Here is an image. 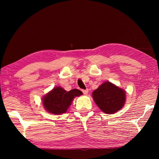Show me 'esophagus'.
<instances>
[{"label":"esophagus","instance_id":"1","mask_svg":"<svg viewBox=\"0 0 159 159\" xmlns=\"http://www.w3.org/2000/svg\"><path fill=\"white\" fill-rule=\"evenodd\" d=\"M82 92L84 94V95H87V94L88 93V90L86 89V90H82Z\"/></svg>","mask_w":159,"mask_h":159}]
</instances>
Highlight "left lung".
<instances>
[{"mask_svg": "<svg viewBox=\"0 0 159 159\" xmlns=\"http://www.w3.org/2000/svg\"><path fill=\"white\" fill-rule=\"evenodd\" d=\"M93 98L99 109L106 114H114L124 105L125 91L110 82H105L93 93Z\"/></svg>", "mask_w": 159, "mask_h": 159, "instance_id": "1", "label": "left lung"}]
</instances>
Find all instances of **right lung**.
<instances>
[{
    "label": "right lung",
    "mask_w": 159,
    "mask_h": 159,
    "mask_svg": "<svg viewBox=\"0 0 159 159\" xmlns=\"http://www.w3.org/2000/svg\"><path fill=\"white\" fill-rule=\"evenodd\" d=\"M81 95L82 92L78 89L67 92L63 88L57 87L43 97V103L48 112L54 114H64L71 105L75 97Z\"/></svg>",
    "instance_id": "right-lung-1"
}]
</instances>
